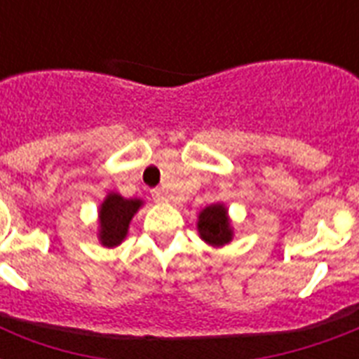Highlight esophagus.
Here are the masks:
<instances>
[{
	"instance_id": "1",
	"label": "esophagus",
	"mask_w": 359,
	"mask_h": 359,
	"mask_svg": "<svg viewBox=\"0 0 359 359\" xmlns=\"http://www.w3.org/2000/svg\"><path fill=\"white\" fill-rule=\"evenodd\" d=\"M152 197H154V201L158 203H165L168 201V191L162 190V188H156V190H152Z\"/></svg>"
}]
</instances>
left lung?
<instances>
[{
  "instance_id": "1",
  "label": "left lung",
  "mask_w": 359,
  "mask_h": 359,
  "mask_svg": "<svg viewBox=\"0 0 359 359\" xmlns=\"http://www.w3.org/2000/svg\"><path fill=\"white\" fill-rule=\"evenodd\" d=\"M197 233L203 242L212 248H224L235 238V227L231 224L229 208L225 203H214L201 208L197 214Z\"/></svg>"
}]
</instances>
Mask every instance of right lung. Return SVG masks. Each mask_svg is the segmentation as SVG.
<instances>
[{
	"mask_svg": "<svg viewBox=\"0 0 359 359\" xmlns=\"http://www.w3.org/2000/svg\"><path fill=\"white\" fill-rule=\"evenodd\" d=\"M145 205L143 199L123 197L119 191H108L98 205L97 238L104 248H117L128 235L130 222L137 210Z\"/></svg>",
	"mask_w": 359,
	"mask_h": 359,
	"instance_id": "add662e5",
	"label": "right lung"
}]
</instances>
